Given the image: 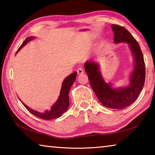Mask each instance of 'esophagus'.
Segmentation results:
<instances>
[{"mask_svg": "<svg viewBox=\"0 0 155 155\" xmlns=\"http://www.w3.org/2000/svg\"><path fill=\"white\" fill-rule=\"evenodd\" d=\"M77 74H83V73H84L83 68H78V69H77Z\"/></svg>", "mask_w": 155, "mask_h": 155, "instance_id": "1", "label": "esophagus"}]
</instances>
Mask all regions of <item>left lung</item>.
Segmentation results:
<instances>
[{"label": "left lung", "instance_id": "8db88e82", "mask_svg": "<svg viewBox=\"0 0 155 155\" xmlns=\"http://www.w3.org/2000/svg\"><path fill=\"white\" fill-rule=\"evenodd\" d=\"M114 42L127 43L134 58V69L130 77V84L127 87L114 88L106 83L101 75L99 65L94 61L84 64L89 81L97 98L103 106L111 109H122L136 101L142 90L145 82V63L140 46L133 36L122 26L112 25Z\"/></svg>", "mask_w": 155, "mask_h": 155}]
</instances>
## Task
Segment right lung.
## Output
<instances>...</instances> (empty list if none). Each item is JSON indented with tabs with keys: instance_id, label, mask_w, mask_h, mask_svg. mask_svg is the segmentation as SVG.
I'll list each match as a JSON object with an SVG mask.
<instances>
[{
	"instance_id": "1",
	"label": "right lung",
	"mask_w": 155,
	"mask_h": 155,
	"mask_svg": "<svg viewBox=\"0 0 155 155\" xmlns=\"http://www.w3.org/2000/svg\"><path fill=\"white\" fill-rule=\"evenodd\" d=\"M34 38H35L34 37L31 36L28 37V38L26 39L22 45L20 46V48L18 49L16 53L22 48L23 46L26 45L28 42H29L31 40H32ZM76 77H77V72L72 73L71 74H70L68 77H67L65 78L64 81H63L62 87L61 89V91H60V95L59 96V98L56 101V103L52 106L50 111L46 110L44 113L36 111L35 110L29 108V107L26 105L25 103H23L22 101H20L22 102V104H24V106L26 107V109H27L31 114L35 115L37 117H40L41 119L49 120L52 119L58 118V117L61 116L64 112L67 111L68 107H69V96H68V93H69L70 89L72 87V84L74 83L75 81Z\"/></svg>"
}]
</instances>
